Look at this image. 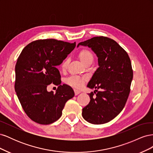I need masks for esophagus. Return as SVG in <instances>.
Listing matches in <instances>:
<instances>
[{
    "instance_id": "esophagus-1",
    "label": "esophagus",
    "mask_w": 153,
    "mask_h": 153,
    "mask_svg": "<svg viewBox=\"0 0 153 153\" xmlns=\"http://www.w3.org/2000/svg\"><path fill=\"white\" fill-rule=\"evenodd\" d=\"M74 91H75V96L78 95V94H80V92H81L80 91H78V90H76V89H75V90H74Z\"/></svg>"
}]
</instances>
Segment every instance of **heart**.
I'll return each instance as SVG.
<instances>
[{
    "label": "heart",
    "instance_id": "b5f03b06",
    "mask_svg": "<svg viewBox=\"0 0 153 153\" xmlns=\"http://www.w3.org/2000/svg\"><path fill=\"white\" fill-rule=\"evenodd\" d=\"M78 57L80 59L82 63H84L86 66L89 63H92L93 61V55L89 50L87 48L82 49L78 53ZM69 64V60L66 59L62 62L61 64V68L62 70H65ZM85 81V78H82L76 76H72L68 78L66 82L69 85H70L76 89H80L84 85V83Z\"/></svg>",
    "mask_w": 153,
    "mask_h": 153
}]
</instances>
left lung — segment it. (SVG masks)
Segmentation results:
<instances>
[{"label":"left lung","mask_w":153,"mask_h":153,"mask_svg":"<svg viewBox=\"0 0 153 153\" xmlns=\"http://www.w3.org/2000/svg\"><path fill=\"white\" fill-rule=\"evenodd\" d=\"M80 45L91 48L98 58L99 68L87 87L101 90L89 94L91 100L82 109V117L91 124H105L119 115L128 98L133 75L130 59L116 41L107 37H94L77 47Z\"/></svg>","instance_id":"obj_1"}]
</instances>
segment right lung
<instances>
[{
	"label": "right lung",
	"instance_id": "right-lung-1",
	"mask_svg": "<svg viewBox=\"0 0 153 153\" xmlns=\"http://www.w3.org/2000/svg\"><path fill=\"white\" fill-rule=\"evenodd\" d=\"M75 47V42L39 39L22 51L15 66V89L24 112L33 121L50 124L57 121L66 101L75 96L70 86L61 85L56 67ZM51 83L59 85L55 94L47 91Z\"/></svg>",
	"mask_w": 153,
	"mask_h": 153
}]
</instances>
